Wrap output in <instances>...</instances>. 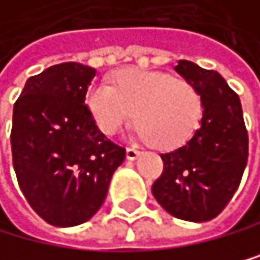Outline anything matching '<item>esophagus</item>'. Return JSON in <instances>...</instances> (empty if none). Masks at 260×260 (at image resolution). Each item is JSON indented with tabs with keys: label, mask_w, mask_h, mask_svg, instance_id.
Returning <instances> with one entry per match:
<instances>
[{
	"label": "esophagus",
	"mask_w": 260,
	"mask_h": 260,
	"mask_svg": "<svg viewBox=\"0 0 260 260\" xmlns=\"http://www.w3.org/2000/svg\"><path fill=\"white\" fill-rule=\"evenodd\" d=\"M139 155H141V152H139L138 149H134V147H127V149H126V157H127V160H136Z\"/></svg>",
	"instance_id": "1"
}]
</instances>
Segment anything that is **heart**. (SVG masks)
<instances>
[{"label": "heart", "instance_id": "1", "mask_svg": "<svg viewBox=\"0 0 260 260\" xmlns=\"http://www.w3.org/2000/svg\"><path fill=\"white\" fill-rule=\"evenodd\" d=\"M85 101L101 133H118L133 116L139 134L157 149L182 146L203 118V100L195 86L159 70L119 72L113 85L91 86Z\"/></svg>", "mask_w": 260, "mask_h": 260}]
</instances>
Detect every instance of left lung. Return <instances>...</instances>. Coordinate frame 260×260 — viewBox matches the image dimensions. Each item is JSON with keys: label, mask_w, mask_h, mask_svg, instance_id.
I'll return each instance as SVG.
<instances>
[{"label": "left lung", "mask_w": 260, "mask_h": 260, "mask_svg": "<svg viewBox=\"0 0 260 260\" xmlns=\"http://www.w3.org/2000/svg\"><path fill=\"white\" fill-rule=\"evenodd\" d=\"M175 72L202 94L195 134L167 154L152 195L167 213L193 223L218 216L238 190L247 164V131L239 96L215 70L178 60Z\"/></svg>", "instance_id": "obj_1"}]
</instances>
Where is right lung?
I'll return each mask as SVG.
<instances>
[{"mask_svg": "<svg viewBox=\"0 0 260 260\" xmlns=\"http://www.w3.org/2000/svg\"><path fill=\"white\" fill-rule=\"evenodd\" d=\"M96 70L75 62L30 77L13 110L11 149L17 182L32 210L52 226L94 216L126 159L86 108Z\"/></svg>", "mask_w": 260, "mask_h": 260, "instance_id": "obj_1", "label": "right lung"}]
</instances>
